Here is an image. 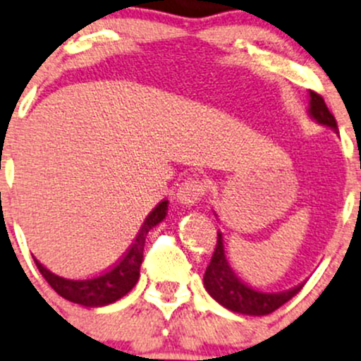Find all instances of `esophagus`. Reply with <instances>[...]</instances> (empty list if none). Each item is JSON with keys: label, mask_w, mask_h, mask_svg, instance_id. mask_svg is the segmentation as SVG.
<instances>
[{"label": "esophagus", "mask_w": 361, "mask_h": 361, "mask_svg": "<svg viewBox=\"0 0 361 361\" xmlns=\"http://www.w3.org/2000/svg\"><path fill=\"white\" fill-rule=\"evenodd\" d=\"M206 193V183L204 180L200 178L190 176V178H185L183 183L180 185L176 193V199L178 202L183 204V206H195L197 202H200Z\"/></svg>", "instance_id": "esophagus-1"}]
</instances>
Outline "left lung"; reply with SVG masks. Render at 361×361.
I'll return each mask as SVG.
<instances>
[{
  "mask_svg": "<svg viewBox=\"0 0 361 361\" xmlns=\"http://www.w3.org/2000/svg\"><path fill=\"white\" fill-rule=\"evenodd\" d=\"M310 116L324 126L337 131L336 117L325 105L324 97L318 94L317 91H310ZM204 286L212 298L225 308L235 311V313L261 317V314L273 313L287 301H290L305 287V283H299V286L282 292H261L245 286L230 268L225 256V247H223V237L218 231L216 249L212 252L211 263L206 268V275H204Z\"/></svg>",
  "mask_w": 361,
  "mask_h": 361,
  "instance_id": "1",
  "label": "left lung"
}]
</instances>
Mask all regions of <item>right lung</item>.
I'll use <instances>...</instances> for the list:
<instances>
[{"label":"right lung","mask_w":361,"mask_h":361,"mask_svg":"<svg viewBox=\"0 0 361 361\" xmlns=\"http://www.w3.org/2000/svg\"><path fill=\"white\" fill-rule=\"evenodd\" d=\"M166 214H168V200H162L147 216L145 223L140 228L138 235H136L135 242L128 249V252L112 268L100 273V275H94L82 280H71L47 270L37 259H34V263H36L41 275L44 276V280L50 283L51 289L56 294L62 295V298H66L67 301L78 302V305L82 306L111 305V302L126 295L136 286V282L140 279V267H142L147 233L157 223H161L166 218Z\"/></svg>","instance_id":"1"}]
</instances>
